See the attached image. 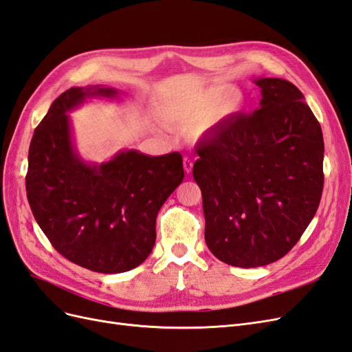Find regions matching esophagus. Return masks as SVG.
<instances>
[{"label": "esophagus", "mask_w": 352, "mask_h": 352, "mask_svg": "<svg viewBox=\"0 0 352 352\" xmlns=\"http://www.w3.org/2000/svg\"><path fill=\"white\" fill-rule=\"evenodd\" d=\"M192 166H194L192 160H190L189 157H185V158H184V168H185V172H186V173H190V172H192Z\"/></svg>", "instance_id": "obj_1"}]
</instances>
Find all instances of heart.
Wrapping results in <instances>:
<instances>
[{"instance_id":"heart-1","label":"heart","mask_w":352,"mask_h":352,"mask_svg":"<svg viewBox=\"0 0 352 352\" xmlns=\"http://www.w3.org/2000/svg\"><path fill=\"white\" fill-rule=\"evenodd\" d=\"M225 91V88H212L207 91L206 94H202L199 98L185 102V104H179V105H170V107L166 110L167 117L170 119L179 122V123H185V124H201L204 123L208 117L212 113V109L221 95V92ZM242 95L238 91H230L225 101L221 102L219 114L225 116L235 113L242 107Z\"/></svg>"}]
</instances>
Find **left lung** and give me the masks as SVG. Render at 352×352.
Returning <instances> with one entry per match:
<instances>
[{"label": "left lung", "mask_w": 352, "mask_h": 352, "mask_svg": "<svg viewBox=\"0 0 352 352\" xmlns=\"http://www.w3.org/2000/svg\"><path fill=\"white\" fill-rule=\"evenodd\" d=\"M260 109L233 114L197 146L206 243L220 261L250 269L292 250L320 204V123L294 83L255 80Z\"/></svg>", "instance_id": "1"}]
</instances>
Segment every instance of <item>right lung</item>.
Masks as SVG:
<instances>
[{"label":"right lung","mask_w":352,"mask_h":352,"mask_svg":"<svg viewBox=\"0 0 352 352\" xmlns=\"http://www.w3.org/2000/svg\"><path fill=\"white\" fill-rule=\"evenodd\" d=\"M116 94L104 87L63 92L36 126L28 157L26 194L39 228L63 257L98 273H123L146 260L158 211L185 176L180 153L127 150L100 166L79 157L67 111Z\"/></svg>","instance_id":"right-lung-1"}]
</instances>
